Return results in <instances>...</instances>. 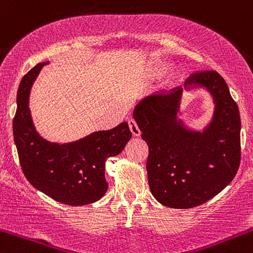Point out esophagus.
<instances>
[{"instance_id": "esophagus-1", "label": "esophagus", "mask_w": 253, "mask_h": 253, "mask_svg": "<svg viewBox=\"0 0 253 253\" xmlns=\"http://www.w3.org/2000/svg\"><path fill=\"white\" fill-rule=\"evenodd\" d=\"M128 126H129V131L132 132V134L134 135V137H138V135H140V129L139 127H138L137 122L134 120H129L128 121Z\"/></svg>"}]
</instances>
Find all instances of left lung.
Here are the masks:
<instances>
[{
  "label": "left lung",
  "instance_id": "obj_1",
  "mask_svg": "<svg viewBox=\"0 0 253 253\" xmlns=\"http://www.w3.org/2000/svg\"><path fill=\"white\" fill-rule=\"evenodd\" d=\"M205 87L215 103L203 132L177 119L182 86L140 102L133 118L149 146L146 170L156 201L174 209H190L220 193L240 165V114L226 82L216 71L191 74L184 87Z\"/></svg>",
  "mask_w": 253,
  "mask_h": 253
}]
</instances>
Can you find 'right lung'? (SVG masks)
<instances>
[{
	"mask_svg": "<svg viewBox=\"0 0 253 253\" xmlns=\"http://www.w3.org/2000/svg\"><path fill=\"white\" fill-rule=\"evenodd\" d=\"M48 62H42L21 79L13 119V134L23 173L33 187L68 205L97 202L108 190L105 161L124 150L132 133L127 122L109 131L91 133L67 144L43 139L33 126L29 97L33 82Z\"/></svg>",
	"mask_w": 253,
	"mask_h": 253,
	"instance_id": "1",
	"label": "right lung"
}]
</instances>
